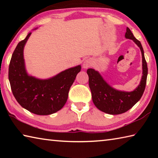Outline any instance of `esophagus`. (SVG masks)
<instances>
[{"instance_id": "obj_1", "label": "esophagus", "mask_w": 158, "mask_h": 158, "mask_svg": "<svg viewBox=\"0 0 158 158\" xmlns=\"http://www.w3.org/2000/svg\"><path fill=\"white\" fill-rule=\"evenodd\" d=\"M93 64V59H91V58H86V59H85V60L84 61L82 65H83V68L84 69H87L90 68Z\"/></svg>"}]
</instances>
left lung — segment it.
<instances>
[{"mask_svg":"<svg viewBox=\"0 0 158 158\" xmlns=\"http://www.w3.org/2000/svg\"><path fill=\"white\" fill-rule=\"evenodd\" d=\"M125 37L132 40L139 47L142 56V76L139 84L135 90L127 92L115 89L103 79L98 71L92 68L87 69L93 103L99 110L111 115L125 113L140 100L145 90L148 75V67L141 42L135 38L129 28L126 29Z\"/></svg>","mask_w":158,"mask_h":158,"instance_id":"1","label":"left lung"}]
</instances>
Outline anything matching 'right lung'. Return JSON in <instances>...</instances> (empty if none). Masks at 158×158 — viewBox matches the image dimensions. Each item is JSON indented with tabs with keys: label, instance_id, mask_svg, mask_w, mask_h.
I'll return each mask as SVG.
<instances>
[{
	"label": "right lung",
	"instance_id": "1",
	"mask_svg": "<svg viewBox=\"0 0 158 158\" xmlns=\"http://www.w3.org/2000/svg\"><path fill=\"white\" fill-rule=\"evenodd\" d=\"M31 35L29 33L23 40L19 42L12 53L9 81L13 95L23 108L37 115H50L65 105L69 89L81 67L79 65L68 68L45 79L29 75L26 69L23 49Z\"/></svg>",
	"mask_w": 158,
	"mask_h": 158
}]
</instances>
